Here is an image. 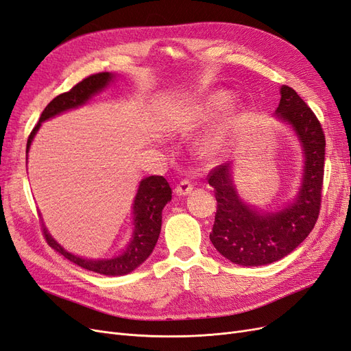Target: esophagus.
Listing matches in <instances>:
<instances>
[{
	"instance_id": "obj_1",
	"label": "esophagus",
	"mask_w": 351,
	"mask_h": 351,
	"mask_svg": "<svg viewBox=\"0 0 351 351\" xmlns=\"http://www.w3.org/2000/svg\"><path fill=\"white\" fill-rule=\"evenodd\" d=\"M192 182L189 179H182L180 180V182L176 185V188H175V192L178 195H188L189 192L192 191Z\"/></svg>"
}]
</instances>
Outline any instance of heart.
Returning <instances> with one entry per match:
<instances>
[{
  "label": "heart",
  "instance_id": "b5f03b06",
  "mask_svg": "<svg viewBox=\"0 0 351 351\" xmlns=\"http://www.w3.org/2000/svg\"><path fill=\"white\" fill-rule=\"evenodd\" d=\"M232 100V96L226 92H217L213 93L208 97H206L204 100L201 101L199 105H197L195 108H192L189 114L186 115V123L188 125H199V123L208 122L211 119H214L216 117H219L221 112L229 106ZM239 114L232 115L226 123H223V127L220 128V131L216 134L210 143H208V149L211 150H219L220 147L223 145L226 137H228L229 132L232 131V128L236 125V122L239 121Z\"/></svg>",
  "mask_w": 351,
  "mask_h": 351
}]
</instances>
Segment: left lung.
<instances>
[{"instance_id":"left-lung-1","label":"left lung","mask_w":351,"mask_h":351,"mask_svg":"<svg viewBox=\"0 0 351 351\" xmlns=\"http://www.w3.org/2000/svg\"><path fill=\"white\" fill-rule=\"evenodd\" d=\"M296 131L304 152V173L296 199L277 213L259 214L241 201L230 176V163L208 173L217 211L210 241L229 261L256 267L289 255L306 239L318 220L325 165V134L319 119L289 86L281 87L276 110Z\"/></svg>"}]
</instances>
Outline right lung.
I'll use <instances>...</instances> for the list:
<instances>
[{"label":"right lung","mask_w":351,"mask_h":351,"mask_svg":"<svg viewBox=\"0 0 351 351\" xmlns=\"http://www.w3.org/2000/svg\"><path fill=\"white\" fill-rule=\"evenodd\" d=\"M112 77L114 75L109 73L92 74L83 78L80 83H77L73 88L69 90V92L61 93L55 99H52L48 104V106L43 109L39 122L36 123L35 128L32 130L29 135L26 152H29L30 143L33 137H35V134L43 121L58 115L64 110H69L86 104L90 97H92L95 93L100 92V90L112 80ZM171 198H172V188L163 176L154 175L141 180L138 192L134 199V207H132L134 224H135L132 241L128 245L127 251L115 258L97 259L96 261V259H86V258L75 256L70 252H66L60 243H56L48 233V230L45 229V226L42 224L43 237L45 241H47V243L51 247H53L56 252H60L66 259H70L71 263L77 264L78 267H82L84 269L95 271V273L105 274V276L128 274L132 269L141 265L153 252L157 239H159V234H160L162 210L167 202L171 201Z\"/></svg>","instance_id":"right-lung-1"}]
</instances>
